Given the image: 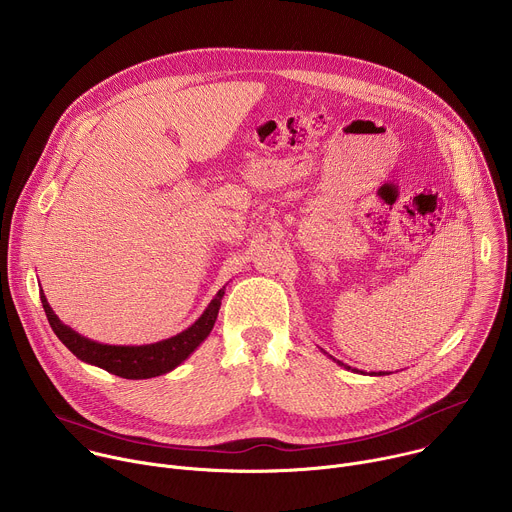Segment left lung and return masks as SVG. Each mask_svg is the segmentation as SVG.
Returning a JSON list of instances; mask_svg holds the SVG:
<instances>
[{"mask_svg": "<svg viewBox=\"0 0 512 512\" xmlns=\"http://www.w3.org/2000/svg\"><path fill=\"white\" fill-rule=\"evenodd\" d=\"M338 364L340 367H344V369H348V371H354V373H362V371H358V369H352V367H348V364H344V362H340L338 360ZM364 375V373H362ZM369 375H375V377H381V375H387V373H383V371H379V373H369Z\"/></svg>", "mask_w": 512, "mask_h": 512, "instance_id": "obj_1", "label": "left lung"}]
</instances>
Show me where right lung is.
Wrapping results in <instances>:
<instances>
[{
	"label": "right lung",
	"instance_id": "add662e5",
	"mask_svg": "<svg viewBox=\"0 0 512 512\" xmlns=\"http://www.w3.org/2000/svg\"><path fill=\"white\" fill-rule=\"evenodd\" d=\"M223 296H225V287L218 289V294L212 298L208 308L190 328L182 330L172 338H166L154 344H141V346H115V344H101L91 338H85L70 326L62 324L60 318L52 312L44 291H40L42 308L46 312V318L54 334L72 354H75L79 360L93 364V367H99L111 375H117L121 379H133V381L160 377L180 367V364L210 334L216 322L218 310H221Z\"/></svg>",
	"mask_w": 512,
	"mask_h": 512
}]
</instances>
